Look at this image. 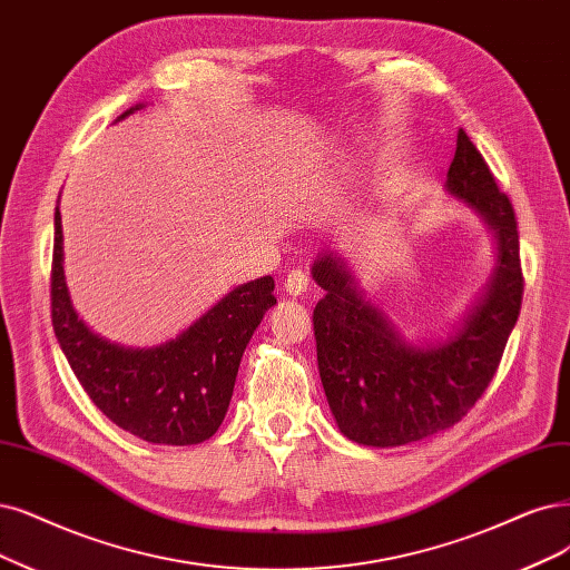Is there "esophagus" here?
<instances>
[{
    "instance_id": "34e87169",
    "label": "esophagus",
    "mask_w": 570,
    "mask_h": 570,
    "mask_svg": "<svg viewBox=\"0 0 570 570\" xmlns=\"http://www.w3.org/2000/svg\"><path fill=\"white\" fill-rule=\"evenodd\" d=\"M307 286H309V277H307V274H305L303 269H291V272L286 274L284 288H286L288 296H293V298H301V296H305V293H307Z\"/></svg>"
}]
</instances>
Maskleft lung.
Listing matches in <instances>:
<instances>
[{
  "label": "left lung",
  "instance_id": "obj_1",
  "mask_svg": "<svg viewBox=\"0 0 570 570\" xmlns=\"http://www.w3.org/2000/svg\"><path fill=\"white\" fill-rule=\"evenodd\" d=\"M446 193L472 208L495 239L491 279L446 341L409 343L366 301L335 250L312 265L326 291L312 317L322 385L341 432L362 446H404L453 428L493 381L517 324L523 274L514 208L462 129Z\"/></svg>",
  "mask_w": 570,
  "mask_h": 570
}]
</instances>
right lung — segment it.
<instances>
[{"label":"right lung","mask_w":570,"mask_h":570,"mask_svg":"<svg viewBox=\"0 0 570 570\" xmlns=\"http://www.w3.org/2000/svg\"><path fill=\"white\" fill-rule=\"evenodd\" d=\"M142 105L126 110L134 115ZM51 322L83 392L112 423L150 444L193 446L214 436L227 413L242 354L265 312L277 305L274 279L232 288L176 338L124 347L100 338L72 307L62 269V225L56 208Z\"/></svg>","instance_id":"right-lung-1"}]
</instances>
